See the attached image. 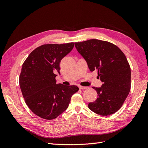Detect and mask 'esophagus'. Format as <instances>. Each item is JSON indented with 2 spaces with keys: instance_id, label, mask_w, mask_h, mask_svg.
<instances>
[{
  "instance_id": "obj_1",
  "label": "esophagus",
  "mask_w": 148,
  "mask_h": 148,
  "mask_svg": "<svg viewBox=\"0 0 148 148\" xmlns=\"http://www.w3.org/2000/svg\"><path fill=\"white\" fill-rule=\"evenodd\" d=\"M79 89H82V90H84V89H86L88 87L86 86H79Z\"/></svg>"
}]
</instances>
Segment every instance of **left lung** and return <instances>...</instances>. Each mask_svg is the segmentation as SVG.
Instances as JSON below:
<instances>
[{
    "instance_id": "8db88e82",
    "label": "left lung",
    "mask_w": 148,
    "mask_h": 148,
    "mask_svg": "<svg viewBox=\"0 0 148 148\" xmlns=\"http://www.w3.org/2000/svg\"><path fill=\"white\" fill-rule=\"evenodd\" d=\"M75 45L89 70H96L102 82L101 88H92L98 96L95 102L89 103V109L103 116L116 112L131 88V69L126 56L115 44L101 40L89 39Z\"/></svg>"
}]
</instances>
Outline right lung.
I'll list each match as a JSON object with an SVG mask.
<instances>
[{
	"label": "right lung",
	"instance_id": "obj_1",
	"mask_svg": "<svg viewBox=\"0 0 148 148\" xmlns=\"http://www.w3.org/2000/svg\"><path fill=\"white\" fill-rule=\"evenodd\" d=\"M73 42L44 44L36 48L22 65L19 83L30 110L46 120L57 118L68 108L71 97L79 88L56 84L61 60L72 50Z\"/></svg>",
	"mask_w": 148,
	"mask_h": 148
}]
</instances>
